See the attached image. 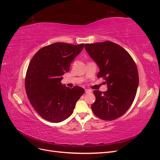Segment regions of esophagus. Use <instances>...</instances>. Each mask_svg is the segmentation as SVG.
<instances>
[{
  "instance_id": "1",
  "label": "esophagus",
  "mask_w": 160,
  "mask_h": 160,
  "mask_svg": "<svg viewBox=\"0 0 160 160\" xmlns=\"http://www.w3.org/2000/svg\"><path fill=\"white\" fill-rule=\"evenodd\" d=\"M85 92L86 94H90L92 92V91H91V90H90V89H85Z\"/></svg>"
}]
</instances>
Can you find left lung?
I'll return each instance as SVG.
<instances>
[{
  "label": "left lung",
  "instance_id": "left-lung-1",
  "mask_svg": "<svg viewBox=\"0 0 160 160\" xmlns=\"http://www.w3.org/2000/svg\"><path fill=\"white\" fill-rule=\"evenodd\" d=\"M86 51L97 63L98 78H104L107 90H94L95 102L91 105L94 115L112 121L127 111L135 99L139 74L133 58L119 45L112 42L85 44Z\"/></svg>",
  "mask_w": 160,
  "mask_h": 160
}]
</instances>
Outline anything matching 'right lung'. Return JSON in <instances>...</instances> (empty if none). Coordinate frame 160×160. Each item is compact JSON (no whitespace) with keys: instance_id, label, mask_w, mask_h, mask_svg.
Instances as JSON below:
<instances>
[{"instance_id":"add662e5","label":"right lung","mask_w":160,"mask_h":160,"mask_svg":"<svg viewBox=\"0 0 160 160\" xmlns=\"http://www.w3.org/2000/svg\"><path fill=\"white\" fill-rule=\"evenodd\" d=\"M84 45L55 43L41 48L31 60L25 76L26 93L31 105L44 119L52 122L64 121L84 94V89L80 86L70 88L61 82Z\"/></svg>"}]
</instances>
